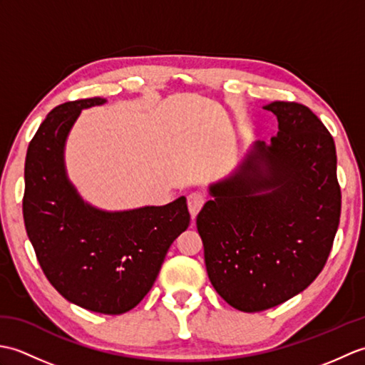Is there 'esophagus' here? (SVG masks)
<instances>
[{
    "mask_svg": "<svg viewBox=\"0 0 365 365\" xmlns=\"http://www.w3.org/2000/svg\"><path fill=\"white\" fill-rule=\"evenodd\" d=\"M205 200H207V196L200 191L191 192V195L188 196V208H190V213L192 216V220L196 218V215L200 212V208L204 207Z\"/></svg>",
    "mask_w": 365,
    "mask_h": 365,
    "instance_id": "1",
    "label": "esophagus"
}]
</instances>
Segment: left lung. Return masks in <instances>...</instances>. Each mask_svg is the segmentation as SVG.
Masks as SVG:
<instances>
[{
  "label": "left lung",
  "instance_id": "obj_1",
  "mask_svg": "<svg viewBox=\"0 0 365 365\" xmlns=\"http://www.w3.org/2000/svg\"><path fill=\"white\" fill-rule=\"evenodd\" d=\"M277 135L255 143L237 173L210 188L197 215L207 274L232 307L260 312L311 285L340 221L336 144L297 102H273Z\"/></svg>",
  "mask_w": 365,
  "mask_h": 365
}]
</instances>
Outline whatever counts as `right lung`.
Listing matches in <instances>:
<instances>
[{
	"mask_svg": "<svg viewBox=\"0 0 365 365\" xmlns=\"http://www.w3.org/2000/svg\"><path fill=\"white\" fill-rule=\"evenodd\" d=\"M48 113L25 161L23 220L43 274L63 297L92 312L119 315L138 306L157 279L174 240L190 226L183 196L163 207L102 212L84 204L64 170V143L83 108Z\"/></svg>",
	"mask_w": 365,
	"mask_h": 365,
	"instance_id": "obj_1",
	"label": "right lung"
}]
</instances>
